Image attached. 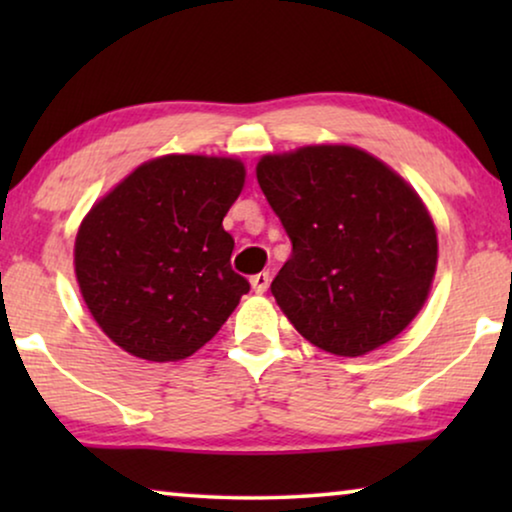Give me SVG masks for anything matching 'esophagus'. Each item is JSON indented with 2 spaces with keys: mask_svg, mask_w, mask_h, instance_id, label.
<instances>
[{
  "mask_svg": "<svg viewBox=\"0 0 512 512\" xmlns=\"http://www.w3.org/2000/svg\"><path fill=\"white\" fill-rule=\"evenodd\" d=\"M251 286H254L256 293H265L270 286V272H258V275L251 277Z\"/></svg>",
  "mask_w": 512,
  "mask_h": 512,
  "instance_id": "34e87169",
  "label": "esophagus"
}]
</instances>
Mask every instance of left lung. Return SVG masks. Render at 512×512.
Segmentation results:
<instances>
[{
  "label": "left lung",
  "mask_w": 512,
  "mask_h": 512,
  "mask_svg": "<svg viewBox=\"0 0 512 512\" xmlns=\"http://www.w3.org/2000/svg\"><path fill=\"white\" fill-rule=\"evenodd\" d=\"M256 179L293 244L270 284L293 328L338 356L394 340L436 275L438 237L422 198L345 144L263 156Z\"/></svg>",
  "instance_id": "left-lung-1"
}]
</instances>
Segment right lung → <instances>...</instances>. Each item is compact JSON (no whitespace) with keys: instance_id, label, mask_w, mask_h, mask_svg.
Masks as SVG:
<instances>
[{"instance_id":"add662e5","label":"right lung","mask_w":512,"mask_h":512,"mask_svg":"<svg viewBox=\"0 0 512 512\" xmlns=\"http://www.w3.org/2000/svg\"><path fill=\"white\" fill-rule=\"evenodd\" d=\"M237 158L139 165L81 221L74 270L97 326L146 361H179L219 333L249 291L223 216L242 193Z\"/></svg>"}]
</instances>
